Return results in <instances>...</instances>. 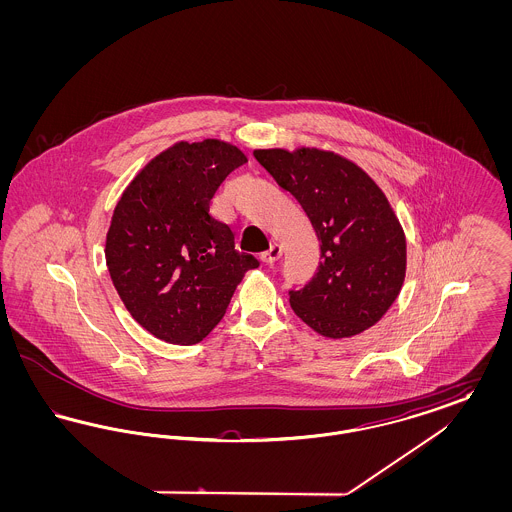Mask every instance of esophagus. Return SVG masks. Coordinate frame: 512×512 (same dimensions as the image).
Returning <instances> with one entry per match:
<instances>
[{"label":"esophagus","mask_w":512,"mask_h":512,"mask_svg":"<svg viewBox=\"0 0 512 512\" xmlns=\"http://www.w3.org/2000/svg\"><path fill=\"white\" fill-rule=\"evenodd\" d=\"M280 255H282V247L278 244L270 245L268 251L261 253V261H263L265 265H272L274 261L280 259Z\"/></svg>","instance_id":"obj_1"}]
</instances>
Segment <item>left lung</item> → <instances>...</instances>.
Wrapping results in <instances>:
<instances>
[{
  "mask_svg": "<svg viewBox=\"0 0 512 512\" xmlns=\"http://www.w3.org/2000/svg\"><path fill=\"white\" fill-rule=\"evenodd\" d=\"M255 159L301 203L318 242L315 276L290 290L293 313L326 338L374 326L405 280V234L384 192L332 151L257 149Z\"/></svg>",
  "mask_w": 512,
  "mask_h": 512,
  "instance_id": "8db88e82",
  "label": "left lung"
}]
</instances>
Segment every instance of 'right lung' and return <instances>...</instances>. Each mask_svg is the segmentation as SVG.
I'll return each instance as SVG.
<instances>
[{
    "mask_svg": "<svg viewBox=\"0 0 512 512\" xmlns=\"http://www.w3.org/2000/svg\"><path fill=\"white\" fill-rule=\"evenodd\" d=\"M244 163L238 147L220 140L180 142L151 159L115 207L107 268L128 313L159 340L199 343L245 272L259 267L209 213L224 178Z\"/></svg>",
    "mask_w": 512,
    "mask_h": 512,
    "instance_id": "1",
    "label": "right lung"
}]
</instances>
